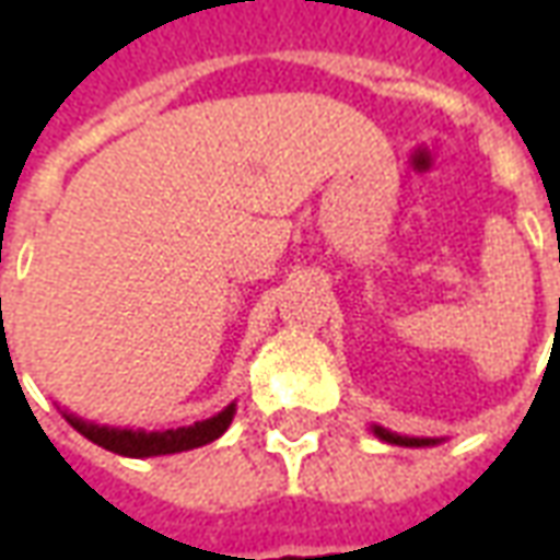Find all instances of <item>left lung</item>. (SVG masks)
I'll return each mask as SVG.
<instances>
[{"label":"left lung","mask_w":560,"mask_h":560,"mask_svg":"<svg viewBox=\"0 0 560 560\" xmlns=\"http://www.w3.org/2000/svg\"><path fill=\"white\" fill-rule=\"evenodd\" d=\"M372 432L381 438V441H387V444H399V446H432L441 444L438 438H408V434H396L384 429V425H372Z\"/></svg>","instance_id":"1"}]
</instances>
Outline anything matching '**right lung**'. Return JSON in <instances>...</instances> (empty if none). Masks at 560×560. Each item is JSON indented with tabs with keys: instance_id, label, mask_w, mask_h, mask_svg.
<instances>
[{
	"instance_id": "1",
	"label": "right lung",
	"mask_w": 560,
	"mask_h": 560,
	"mask_svg": "<svg viewBox=\"0 0 560 560\" xmlns=\"http://www.w3.org/2000/svg\"><path fill=\"white\" fill-rule=\"evenodd\" d=\"M236 405H228L224 411H219L209 420H200L195 425H179V429H164V432H143V429H114V425H98V422L80 420L74 413L66 417L83 438H90L92 444L104 446L110 453L128 458H149V456H171V453H183V450H195L209 441H215L228 432Z\"/></svg>"
}]
</instances>
